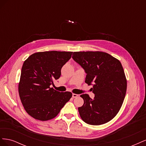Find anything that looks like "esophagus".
Returning <instances> with one entry per match:
<instances>
[{
  "label": "esophagus",
  "instance_id": "1",
  "mask_svg": "<svg viewBox=\"0 0 146 146\" xmlns=\"http://www.w3.org/2000/svg\"><path fill=\"white\" fill-rule=\"evenodd\" d=\"M78 94H72V98H77V97L78 96Z\"/></svg>",
  "mask_w": 146,
  "mask_h": 146
}]
</instances>
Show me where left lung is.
Instances as JSON below:
<instances>
[{
    "instance_id": "1",
    "label": "left lung",
    "mask_w": 146,
    "mask_h": 146,
    "mask_svg": "<svg viewBox=\"0 0 146 146\" xmlns=\"http://www.w3.org/2000/svg\"><path fill=\"white\" fill-rule=\"evenodd\" d=\"M72 58L85 70V83L92 85L91 99L80 96L84 104L78 107L82 120L99 125L111 121L119 112L124 100L127 80L120 61L102 52H76Z\"/></svg>"
}]
</instances>
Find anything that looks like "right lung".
I'll return each instance as SVG.
<instances>
[{"instance_id": "right-lung-1", "label": "right lung", "mask_w": 146, "mask_h": 146, "mask_svg": "<svg viewBox=\"0 0 146 146\" xmlns=\"http://www.w3.org/2000/svg\"><path fill=\"white\" fill-rule=\"evenodd\" d=\"M72 52L46 51L31 55L21 69L19 94L27 113L33 118L47 121L57 116L72 97L51 88L61 76V69L71 58Z\"/></svg>"}]
</instances>
